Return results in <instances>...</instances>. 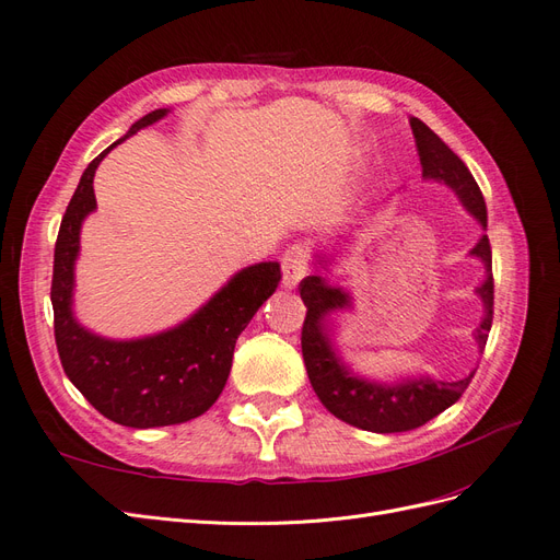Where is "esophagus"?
I'll list each match as a JSON object with an SVG mask.
<instances>
[{
    "label": "esophagus",
    "instance_id": "obj_1",
    "mask_svg": "<svg viewBox=\"0 0 560 560\" xmlns=\"http://www.w3.org/2000/svg\"><path fill=\"white\" fill-rule=\"evenodd\" d=\"M311 261V249L306 245H292L287 247L282 254V284L287 290H294V287L301 282V278L306 276Z\"/></svg>",
    "mask_w": 560,
    "mask_h": 560
}]
</instances>
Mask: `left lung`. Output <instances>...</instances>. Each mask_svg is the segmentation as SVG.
Instances as JSON below:
<instances>
[{
  "mask_svg": "<svg viewBox=\"0 0 560 560\" xmlns=\"http://www.w3.org/2000/svg\"><path fill=\"white\" fill-rule=\"evenodd\" d=\"M411 130L418 147V156L422 165V177L444 182L446 186L463 200V206L479 219V224L486 229V200L479 189L477 179L471 177L467 165L460 156L442 142V138L434 130H430L420 118H411ZM471 257H479L486 266V280L477 290L481 296L486 315L483 322L477 327V343L483 352L490 325H493V254H490L488 235L474 247ZM325 268V259H319ZM301 299L306 303V319H303L301 329V352L311 385L319 401L327 406V411L334 413L338 420L348 422L352 428H360L366 432H409L428 420L446 411L451 404L463 397L467 385L474 378V371L455 383L420 378V381H404L399 385H378L369 383L360 376H352L343 366V362L336 358L331 348L329 334H327V315L331 311H341L350 306V296L325 282L319 276L303 278L301 284Z\"/></svg>",
  "mask_w": 560,
  "mask_h": 560,
  "instance_id": "left-lung-1",
  "label": "left lung"
}]
</instances>
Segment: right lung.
I'll use <instances>...</instances> for the list:
<instances>
[{
	"mask_svg": "<svg viewBox=\"0 0 560 560\" xmlns=\"http://www.w3.org/2000/svg\"><path fill=\"white\" fill-rule=\"evenodd\" d=\"M165 114L167 109H156L142 116L126 138ZM109 149L83 171L58 231L50 282L56 346L67 378L105 418L138 430L177 425L206 413L222 395L235 341L276 292L282 278L280 264L261 261L243 268L196 315L163 334L109 341L83 329L72 315L79 231L95 210L93 177Z\"/></svg>",
	"mask_w": 560,
	"mask_h": 560,
	"instance_id": "1",
	"label": "right lung"
}]
</instances>
